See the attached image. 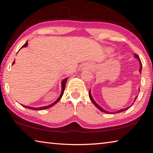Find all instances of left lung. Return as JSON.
Here are the masks:
<instances>
[{"mask_svg": "<svg viewBox=\"0 0 153 153\" xmlns=\"http://www.w3.org/2000/svg\"><path fill=\"white\" fill-rule=\"evenodd\" d=\"M135 58H137L138 60H139V62H140V72H141V71H142V62H141V60H140V57H139V56H138L137 55H135ZM89 96H90V100H91V102H93V104L95 105V106L98 108V109H100V111H102V112H104V113H107V114H109V112H108V111H105V109H103L102 108H101L99 105H98V104H96V102H95L94 100V99H93V98H92V96H91V93H90V90L89 91ZM136 98H137V97L135 98V100H136ZM129 108H130V107H127V108H125V109H120V110H119V111H117V112H116V113H114V114H117V113H120V112H123V111H126V110H127V109H128Z\"/></svg>", "mask_w": 153, "mask_h": 153, "instance_id": "obj_1", "label": "left lung"}]
</instances>
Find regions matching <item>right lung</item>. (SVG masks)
Masks as SVG:
<instances>
[{"instance_id":"obj_1","label":"right lung","mask_w":153,"mask_h":153,"mask_svg":"<svg viewBox=\"0 0 153 153\" xmlns=\"http://www.w3.org/2000/svg\"><path fill=\"white\" fill-rule=\"evenodd\" d=\"M27 45H28V43H27V42H26V43L24 44V45H23L22 46V47H26V46H27ZM15 63V60H14V62H13V63L12 64H13V63ZM66 81H67V79H65L64 80H63V81H62V93H61V95H60V96L59 97V98L58 99L55 101V102H54L53 104H51V105H48V106H46V107H39V108H35V107H29V106H25V105H22L23 107H26V108H28V109H32V110H44V109H48V108H49V107H51L52 106H53V105H55V104H57V103L59 102V100L60 99H61V98L62 97V96H63V91H64V90H65V83H66Z\"/></svg>"}]
</instances>
